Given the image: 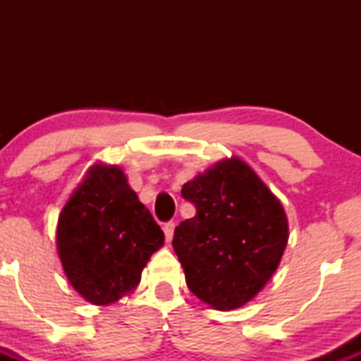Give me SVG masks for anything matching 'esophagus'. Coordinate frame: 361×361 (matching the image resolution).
<instances>
[{"label":"esophagus","instance_id":"1","mask_svg":"<svg viewBox=\"0 0 361 361\" xmlns=\"http://www.w3.org/2000/svg\"><path fill=\"white\" fill-rule=\"evenodd\" d=\"M163 231H164V235H166V241L171 243L173 233H175V222H166V224H164Z\"/></svg>","mask_w":361,"mask_h":361}]
</instances>
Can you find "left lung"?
I'll return each instance as SVG.
<instances>
[{"instance_id": "left-lung-1", "label": "left lung", "mask_w": 361, "mask_h": 361, "mask_svg": "<svg viewBox=\"0 0 361 361\" xmlns=\"http://www.w3.org/2000/svg\"><path fill=\"white\" fill-rule=\"evenodd\" d=\"M181 195L197 207L173 238L186 285L210 307H243L268 283L287 247L283 205L235 156L186 181Z\"/></svg>"}]
</instances>
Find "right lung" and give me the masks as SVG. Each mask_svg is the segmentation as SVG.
Masks as SVG:
<instances>
[{
	"label": "right lung",
	"mask_w": 361,
	"mask_h": 361,
	"mask_svg": "<svg viewBox=\"0 0 361 361\" xmlns=\"http://www.w3.org/2000/svg\"><path fill=\"white\" fill-rule=\"evenodd\" d=\"M56 243L73 288L91 304L109 305L134 292L164 233L122 168L97 163L62 207Z\"/></svg>",
	"instance_id": "right-lung-1"
}]
</instances>
